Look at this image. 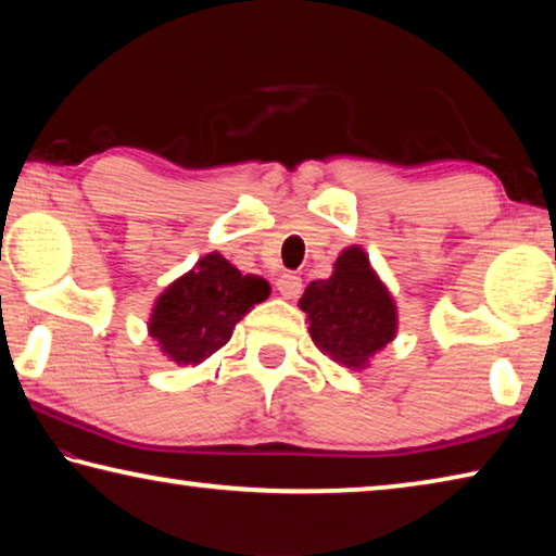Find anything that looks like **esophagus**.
<instances>
[{"label":"esophagus","mask_w":556,"mask_h":556,"mask_svg":"<svg viewBox=\"0 0 556 556\" xmlns=\"http://www.w3.org/2000/svg\"><path fill=\"white\" fill-rule=\"evenodd\" d=\"M301 287H304V285H301V277L294 275V271H285V275L277 279V289H279V294L285 296V299L299 296L301 294Z\"/></svg>","instance_id":"34e87169"}]
</instances>
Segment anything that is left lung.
<instances>
[{
	"label": "left lung",
	"instance_id": "8db88e82",
	"mask_svg": "<svg viewBox=\"0 0 556 556\" xmlns=\"http://www.w3.org/2000/svg\"><path fill=\"white\" fill-rule=\"evenodd\" d=\"M299 306L308 316L314 343L353 370L365 368L397 331L394 301L361 248L343 250L333 275L312 281Z\"/></svg>",
	"mask_w": 556,
	"mask_h": 556
}]
</instances>
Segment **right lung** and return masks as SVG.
Listing matches in <instances>:
<instances>
[{"label": "right lung", "instance_id": "1", "mask_svg": "<svg viewBox=\"0 0 556 556\" xmlns=\"http://www.w3.org/2000/svg\"><path fill=\"white\" fill-rule=\"evenodd\" d=\"M269 296L257 275H242L218 252L199 260L156 299L149 336L178 365H199L230 341L240 318Z\"/></svg>", "mask_w": 556, "mask_h": 556}]
</instances>
